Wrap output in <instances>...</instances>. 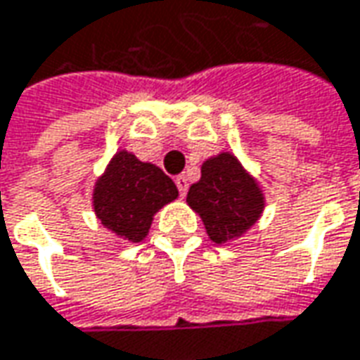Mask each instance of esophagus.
<instances>
[{
    "label": "esophagus",
    "mask_w": 360,
    "mask_h": 360,
    "mask_svg": "<svg viewBox=\"0 0 360 360\" xmlns=\"http://www.w3.org/2000/svg\"><path fill=\"white\" fill-rule=\"evenodd\" d=\"M176 186H178V192H180V196H186V192H188V178H186L184 174L176 178Z\"/></svg>",
    "instance_id": "esophagus-1"
}]
</instances>
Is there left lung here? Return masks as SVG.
I'll return each mask as SVG.
<instances>
[{
    "label": "left lung",
    "instance_id": "obj_1",
    "mask_svg": "<svg viewBox=\"0 0 360 360\" xmlns=\"http://www.w3.org/2000/svg\"><path fill=\"white\" fill-rule=\"evenodd\" d=\"M186 202L200 214L216 243L240 238L264 212L262 190L230 152L204 162L202 178L190 186Z\"/></svg>",
    "mask_w": 360,
    "mask_h": 360
}]
</instances>
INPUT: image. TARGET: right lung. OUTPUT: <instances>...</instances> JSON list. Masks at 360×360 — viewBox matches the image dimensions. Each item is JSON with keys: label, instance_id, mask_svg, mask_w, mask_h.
I'll use <instances>...</instances> for the list:
<instances>
[{"label": "right lung", "instance_id": "add662e5", "mask_svg": "<svg viewBox=\"0 0 360 360\" xmlns=\"http://www.w3.org/2000/svg\"><path fill=\"white\" fill-rule=\"evenodd\" d=\"M176 196V184L158 166L122 150L96 182L93 206L107 230L136 243L146 238L152 216Z\"/></svg>", "mask_w": 360, "mask_h": 360}]
</instances>
